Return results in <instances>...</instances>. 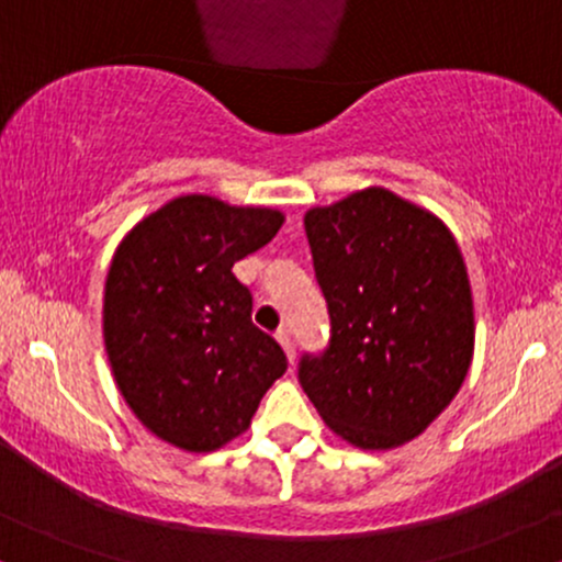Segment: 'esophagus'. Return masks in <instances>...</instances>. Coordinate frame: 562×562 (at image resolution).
Masks as SVG:
<instances>
[{"label": "esophagus", "mask_w": 562, "mask_h": 562, "mask_svg": "<svg viewBox=\"0 0 562 562\" xmlns=\"http://www.w3.org/2000/svg\"><path fill=\"white\" fill-rule=\"evenodd\" d=\"M276 340H279L283 351H286V359H289V364H294V340H292V335H289L286 329H281L279 335H276Z\"/></svg>", "instance_id": "esophagus-1"}]
</instances>
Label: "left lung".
Returning a JSON list of instances; mask_svg holds the SVG:
<instances>
[{
	"label": "left lung",
	"mask_w": 562,
	"mask_h": 562,
	"mask_svg": "<svg viewBox=\"0 0 562 562\" xmlns=\"http://www.w3.org/2000/svg\"><path fill=\"white\" fill-rule=\"evenodd\" d=\"M329 342L297 378L361 450L418 437L461 389L474 351L467 265L448 227L383 187L305 214Z\"/></svg>",
	"instance_id": "8db88e82"
}]
</instances>
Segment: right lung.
Here are the masks:
<instances>
[{
	"label": "right lung",
	"instance_id": "right-lung-1",
	"mask_svg": "<svg viewBox=\"0 0 562 562\" xmlns=\"http://www.w3.org/2000/svg\"><path fill=\"white\" fill-rule=\"evenodd\" d=\"M283 216L184 195L125 235L104 292V342L136 418L190 452L246 431L286 372L281 346L251 324L233 265L273 240Z\"/></svg>",
	"mask_w": 562,
	"mask_h": 562
}]
</instances>
